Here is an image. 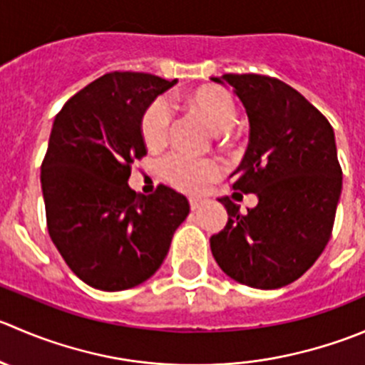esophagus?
Returning <instances> with one entry per match:
<instances>
[{
  "label": "esophagus",
  "instance_id": "1",
  "mask_svg": "<svg viewBox=\"0 0 365 365\" xmlns=\"http://www.w3.org/2000/svg\"><path fill=\"white\" fill-rule=\"evenodd\" d=\"M189 205H190V210H197V208H200L201 205H203V201L196 200V197H190Z\"/></svg>",
  "mask_w": 365,
  "mask_h": 365
}]
</instances>
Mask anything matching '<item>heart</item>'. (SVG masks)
Here are the masks:
<instances>
[{"instance_id":"obj_1","label":"heart","mask_w":365,"mask_h":365,"mask_svg":"<svg viewBox=\"0 0 365 365\" xmlns=\"http://www.w3.org/2000/svg\"><path fill=\"white\" fill-rule=\"evenodd\" d=\"M190 107L197 115L207 121L214 132H226L233 126L237 118V107L232 94L219 87H200L187 98ZM173 114L171 107L165 100L158 98L144 110L140 118V135L144 144L150 150H160L171 135ZM162 176L176 189L185 192H201L207 189L210 182L219 178L222 173V165L212 158L187 157V155L175 153L162 160Z\"/></svg>"}]
</instances>
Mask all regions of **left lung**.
Here are the masks:
<instances>
[{
    "mask_svg": "<svg viewBox=\"0 0 365 365\" xmlns=\"http://www.w3.org/2000/svg\"><path fill=\"white\" fill-rule=\"evenodd\" d=\"M250 119V144L232 187L257 194L246 214L219 197L228 222L210 237L219 267L255 289H280L298 280L323 253L342 190L335 133L305 96L278 78L222 74Z\"/></svg>",
    "mask_w": 365,
    "mask_h": 365,
    "instance_id": "8db88e82",
    "label": "left lung"
}]
</instances>
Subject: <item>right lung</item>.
Masks as SVG:
<instances>
[{
  "instance_id": "obj_1",
  "label": "right lung",
  "mask_w": 365,
  "mask_h": 365,
  "mask_svg": "<svg viewBox=\"0 0 365 365\" xmlns=\"http://www.w3.org/2000/svg\"><path fill=\"white\" fill-rule=\"evenodd\" d=\"M175 83L132 71L103 74L53 123L41 165L48 232L91 287L125 291L153 277L189 215L187 197L169 187L148 196L128 187L132 164L146 155L140 118Z\"/></svg>"
}]
</instances>
